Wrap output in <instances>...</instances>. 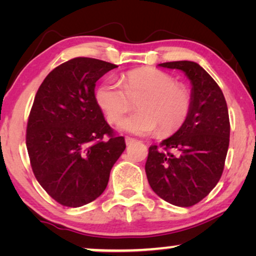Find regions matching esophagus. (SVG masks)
I'll list each match as a JSON object with an SVG mask.
<instances>
[{"label":"esophagus","mask_w":256,"mask_h":256,"mask_svg":"<svg viewBox=\"0 0 256 256\" xmlns=\"http://www.w3.org/2000/svg\"><path fill=\"white\" fill-rule=\"evenodd\" d=\"M136 141V140H134V138H126V143H127V146H129V144H132V143H134Z\"/></svg>","instance_id":"obj_1"}]
</instances>
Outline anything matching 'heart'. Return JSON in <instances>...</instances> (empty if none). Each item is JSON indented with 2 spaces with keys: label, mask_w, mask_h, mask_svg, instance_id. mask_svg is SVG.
Instances as JSON below:
<instances>
[{
  "label": "heart",
  "mask_w": 256,
  "mask_h": 256,
  "mask_svg": "<svg viewBox=\"0 0 256 256\" xmlns=\"http://www.w3.org/2000/svg\"><path fill=\"white\" fill-rule=\"evenodd\" d=\"M96 99L116 124L134 107L138 112L121 121L120 128L135 135H149L158 128L160 135H170L185 124L190 114V90L169 73L143 68L122 74L120 82H104L98 87Z\"/></svg>",
  "instance_id": "heart-1"
}]
</instances>
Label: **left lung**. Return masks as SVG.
<instances>
[{
    "label": "left lung",
    "mask_w": 256,
    "mask_h": 256,
    "mask_svg": "<svg viewBox=\"0 0 256 256\" xmlns=\"http://www.w3.org/2000/svg\"><path fill=\"white\" fill-rule=\"evenodd\" d=\"M183 71L192 85L185 124L160 146H150L146 174L152 191L170 204L188 208L204 199L222 177L230 144V118L222 90L194 62L160 64Z\"/></svg>",
    "instance_id": "8db88e82"
}]
</instances>
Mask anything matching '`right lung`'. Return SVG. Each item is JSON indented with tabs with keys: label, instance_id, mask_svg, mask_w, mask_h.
I'll return each instance as SVG.
<instances>
[{
	"label": "right lung",
	"instance_id": "obj_1",
	"mask_svg": "<svg viewBox=\"0 0 256 256\" xmlns=\"http://www.w3.org/2000/svg\"><path fill=\"white\" fill-rule=\"evenodd\" d=\"M115 64L78 57L62 62L38 88L26 126L34 174L51 198L80 208L104 191L126 149L96 102V82Z\"/></svg>",
	"mask_w": 256,
	"mask_h": 256
}]
</instances>
